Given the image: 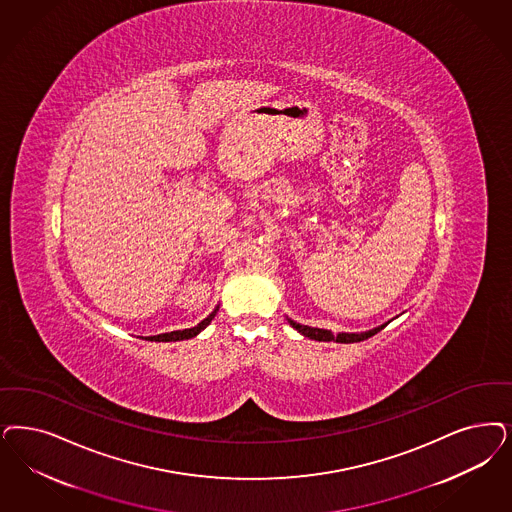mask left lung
Masks as SVG:
<instances>
[{
  "instance_id": "8db88e82",
  "label": "left lung",
  "mask_w": 512,
  "mask_h": 512,
  "mask_svg": "<svg viewBox=\"0 0 512 512\" xmlns=\"http://www.w3.org/2000/svg\"><path fill=\"white\" fill-rule=\"evenodd\" d=\"M289 323L293 325V329H297L299 333L308 336V338H312V340H319V342H331V340H336V342H344V344L367 340V338H371V336L376 335L378 331H382V329L386 327V325H380V327H376V329H372V331H367V333H361V335H355V333H340V335L335 336L331 331H327V329H314V327H308V325H300V323L293 321V319H289Z\"/></svg>"
}]
</instances>
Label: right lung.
Wrapping results in <instances>:
<instances>
[{
  "mask_svg": "<svg viewBox=\"0 0 512 512\" xmlns=\"http://www.w3.org/2000/svg\"><path fill=\"white\" fill-rule=\"evenodd\" d=\"M217 312V310H215ZM215 312H212L206 319H202L193 329H183V331H172V333H164V335L147 336V340H155V342H176V340H185V338H193L198 335L204 327L210 325V321L215 318Z\"/></svg>",
  "mask_w": 512,
  "mask_h": 512,
  "instance_id": "right-lung-1",
  "label": "right lung"
}]
</instances>
